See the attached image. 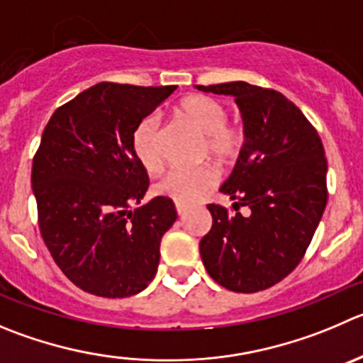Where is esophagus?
I'll list each match as a JSON object with an SVG mask.
<instances>
[{"label":"esophagus","instance_id":"34e87169","mask_svg":"<svg viewBox=\"0 0 363 363\" xmlns=\"http://www.w3.org/2000/svg\"><path fill=\"white\" fill-rule=\"evenodd\" d=\"M189 210L187 205H182V203H176V212H178V216H185Z\"/></svg>","mask_w":363,"mask_h":363}]
</instances>
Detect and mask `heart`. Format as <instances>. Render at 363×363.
I'll list each match as a JSON object with an SVG mask.
<instances>
[{"label": "heart", "instance_id": "1", "mask_svg": "<svg viewBox=\"0 0 363 363\" xmlns=\"http://www.w3.org/2000/svg\"><path fill=\"white\" fill-rule=\"evenodd\" d=\"M178 116L205 135V153L219 164H228L240 153L244 132L237 124L228 123V110L219 99L205 94L189 96L178 105ZM132 146L135 157L147 171H157L162 165L160 119L150 113L133 130ZM216 169L172 167L157 182V192L176 203H194L216 185Z\"/></svg>", "mask_w": 363, "mask_h": 363}]
</instances>
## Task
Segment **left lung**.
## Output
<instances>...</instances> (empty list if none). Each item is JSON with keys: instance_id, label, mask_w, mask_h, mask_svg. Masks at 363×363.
I'll return each mask as SVG.
<instances>
[{"instance_id": "8db88e82", "label": "left lung", "mask_w": 363, "mask_h": 363, "mask_svg": "<svg viewBox=\"0 0 363 363\" xmlns=\"http://www.w3.org/2000/svg\"><path fill=\"white\" fill-rule=\"evenodd\" d=\"M233 96L244 121V146L219 191L233 210L208 205L212 230L199 242L203 265L228 291H265L291 274L326 208V157L315 128L272 89L246 82L196 85ZM239 206L250 213L242 216Z\"/></svg>"}]
</instances>
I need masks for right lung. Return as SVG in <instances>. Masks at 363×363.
Returning a JSON list of instances; mask_svg holds the SVG:
<instances>
[{
  "mask_svg": "<svg viewBox=\"0 0 363 363\" xmlns=\"http://www.w3.org/2000/svg\"><path fill=\"white\" fill-rule=\"evenodd\" d=\"M174 91L103 82L55 110L44 128L32 167L40 235L60 271L89 294L128 298L157 274L176 208L157 196L132 210L150 187L132 135Z\"/></svg>",
  "mask_w": 363,
  "mask_h": 363,
  "instance_id": "1",
  "label": "right lung"
}]
</instances>
